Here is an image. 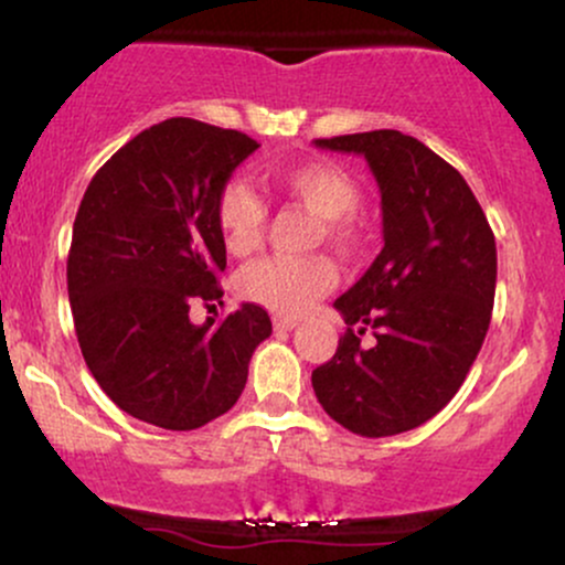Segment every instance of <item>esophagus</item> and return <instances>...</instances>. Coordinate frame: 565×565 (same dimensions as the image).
<instances>
[{
	"label": "esophagus",
	"instance_id": "obj_1",
	"mask_svg": "<svg viewBox=\"0 0 565 565\" xmlns=\"http://www.w3.org/2000/svg\"><path fill=\"white\" fill-rule=\"evenodd\" d=\"M274 327L278 332H291L297 327V319H289V316H274Z\"/></svg>",
	"mask_w": 565,
	"mask_h": 565
}]
</instances>
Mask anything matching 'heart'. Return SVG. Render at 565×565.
Masks as SVG:
<instances>
[{
	"mask_svg": "<svg viewBox=\"0 0 565 565\" xmlns=\"http://www.w3.org/2000/svg\"><path fill=\"white\" fill-rule=\"evenodd\" d=\"M278 188L305 210L321 217L323 236L345 252H359L366 242L361 220V185L348 170L327 159L302 161L278 172ZM217 231L231 255L244 257L263 242L268 210L244 180H228L217 193ZM337 284V265L327 255L265 257L246 265L238 276V291L249 302L274 313L297 316Z\"/></svg>",
	"mask_w": 565,
	"mask_h": 565,
	"instance_id": "heart-1",
	"label": "heart"
}]
</instances>
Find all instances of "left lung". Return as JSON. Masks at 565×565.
Returning <instances> with one entry per match:
<instances>
[{
  "label": "left lung",
  "instance_id": "1",
  "mask_svg": "<svg viewBox=\"0 0 565 565\" xmlns=\"http://www.w3.org/2000/svg\"><path fill=\"white\" fill-rule=\"evenodd\" d=\"M361 153L380 185L385 246L337 297L348 329L313 369L323 412L355 436H398L462 387L489 332L497 244L481 204L449 161L398 129L316 140ZM372 328L379 342L360 345Z\"/></svg>",
  "mask_w": 565,
  "mask_h": 565
}]
</instances>
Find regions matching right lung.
I'll list each match as a JSON object with an SVG mask.
<instances>
[{
	"mask_svg": "<svg viewBox=\"0 0 565 565\" xmlns=\"http://www.w3.org/2000/svg\"><path fill=\"white\" fill-rule=\"evenodd\" d=\"M257 148L236 129L178 116L135 135L84 191L71 313L97 385L135 419L164 430L212 423L236 404L252 353L274 332L255 302L220 323L188 319L223 297L217 193Z\"/></svg>",
	"mask_w": 565,
	"mask_h": 565,
	"instance_id": "obj_1",
	"label": "right lung"
}]
</instances>
